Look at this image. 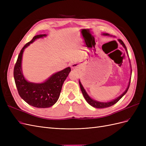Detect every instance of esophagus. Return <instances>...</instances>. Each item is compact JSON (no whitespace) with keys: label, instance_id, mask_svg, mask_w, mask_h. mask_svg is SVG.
Here are the masks:
<instances>
[{"label":"esophagus","instance_id":"34e87169","mask_svg":"<svg viewBox=\"0 0 146 146\" xmlns=\"http://www.w3.org/2000/svg\"><path fill=\"white\" fill-rule=\"evenodd\" d=\"M70 67L73 69H78V65L76 63H72L70 64Z\"/></svg>","mask_w":146,"mask_h":146}]
</instances>
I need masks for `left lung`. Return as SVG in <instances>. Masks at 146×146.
<instances>
[{
    "instance_id": "obj_1",
    "label": "left lung",
    "mask_w": 146,
    "mask_h": 146,
    "mask_svg": "<svg viewBox=\"0 0 146 146\" xmlns=\"http://www.w3.org/2000/svg\"><path fill=\"white\" fill-rule=\"evenodd\" d=\"M102 35H104V36H113L112 35H110V34L108 33H103L102 34ZM118 41L119 42V43L121 44L123 47V48H125V50H126V52L127 55H129V54H128V52H127V48H126V46L124 44V43L123 42V41L121 40V39H118ZM131 65V64H130ZM130 68L131 66H130ZM130 80H131V77L130 78V80H129V85H128L127 86V89L125 90V91L123 92V93L119 96V97H117V98L114 99L111 101H109V102H99L98 100H96L93 99H92L91 97L88 94V93L86 92V90H85V88H84V87L83 86L82 84L81 83V82L80 81V80H79V85H80V89H81V91H82V94L83 95V97L85 99V100H86L87 102L91 106H92V107H93L94 108H107V107H111V106L114 105L115 104H116L117 102L120 100L122 97L124 96L126 92H127L128 90H129V86H130Z\"/></svg>"
}]
</instances>
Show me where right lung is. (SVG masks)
I'll list each match as a JSON object with an SVG mask.
<instances>
[{
  "instance_id": "obj_1",
  "label": "right lung",
  "mask_w": 146,
  "mask_h": 146,
  "mask_svg": "<svg viewBox=\"0 0 146 146\" xmlns=\"http://www.w3.org/2000/svg\"><path fill=\"white\" fill-rule=\"evenodd\" d=\"M47 36L46 34L35 36L22 48L14 68V78L21 98L25 102L36 108L52 107L58 100L63 84L70 72V67L55 72L41 83L30 82L24 77L22 69V60L24 50L30 44L39 38Z\"/></svg>"
}]
</instances>
